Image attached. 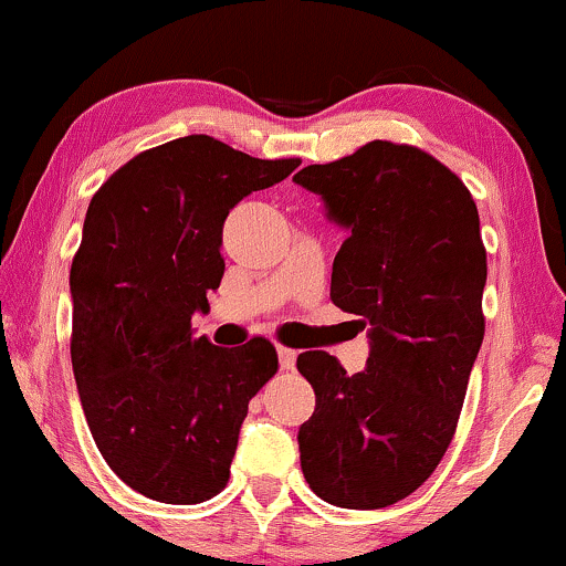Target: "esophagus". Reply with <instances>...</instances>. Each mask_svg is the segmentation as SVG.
Here are the masks:
<instances>
[{
  "label": "esophagus",
  "mask_w": 566,
  "mask_h": 566,
  "mask_svg": "<svg viewBox=\"0 0 566 566\" xmlns=\"http://www.w3.org/2000/svg\"><path fill=\"white\" fill-rule=\"evenodd\" d=\"M277 360H281V370H294L296 352L289 347H277Z\"/></svg>",
  "instance_id": "1"
}]
</instances>
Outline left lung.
Listing matches in <instances>:
<instances>
[{"instance_id":"obj_1","label":"left lung","mask_w":566,"mask_h":566,"mask_svg":"<svg viewBox=\"0 0 566 566\" xmlns=\"http://www.w3.org/2000/svg\"><path fill=\"white\" fill-rule=\"evenodd\" d=\"M294 182L347 230L331 298L370 338L355 376L328 352L298 355L315 389L296 437L304 480L334 506L387 509L429 480L455 434L484 338L480 214L448 166L387 139L304 166Z\"/></svg>"}]
</instances>
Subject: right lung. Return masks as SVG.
<instances>
[{
    "mask_svg": "<svg viewBox=\"0 0 566 566\" xmlns=\"http://www.w3.org/2000/svg\"><path fill=\"white\" fill-rule=\"evenodd\" d=\"M296 166L190 135L139 153L92 196L71 264L73 378L105 463L145 497L190 506L228 484L277 355L259 336L214 347L190 321L222 283L230 209Z\"/></svg>",
    "mask_w": 566,
    "mask_h": 566,
    "instance_id": "right-lung-1",
    "label": "right lung"
}]
</instances>
